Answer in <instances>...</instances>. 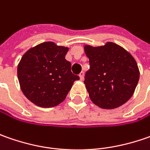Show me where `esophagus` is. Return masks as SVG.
I'll return each mask as SVG.
<instances>
[{"instance_id": "1", "label": "esophagus", "mask_w": 150, "mask_h": 150, "mask_svg": "<svg viewBox=\"0 0 150 150\" xmlns=\"http://www.w3.org/2000/svg\"><path fill=\"white\" fill-rule=\"evenodd\" d=\"M79 78H80V80H83L84 78V72H81L80 74H79Z\"/></svg>"}]
</instances>
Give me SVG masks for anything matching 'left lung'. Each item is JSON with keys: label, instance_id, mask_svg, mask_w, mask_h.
Wrapping results in <instances>:
<instances>
[{"label": "left lung", "instance_id": "1", "mask_svg": "<svg viewBox=\"0 0 150 150\" xmlns=\"http://www.w3.org/2000/svg\"><path fill=\"white\" fill-rule=\"evenodd\" d=\"M84 52L90 64L84 83L92 102L104 109L124 104L133 96L139 79L133 56L110 42L101 47L85 45Z\"/></svg>", "mask_w": 150, "mask_h": 150}]
</instances>
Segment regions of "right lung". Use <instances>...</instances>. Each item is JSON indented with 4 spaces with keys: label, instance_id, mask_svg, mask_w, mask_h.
I'll return each mask as SVG.
<instances>
[{
    "label": "right lung",
    "instance_id": "1",
    "mask_svg": "<svg viewBox=\"0 0 150 150\" xmlns=\"http://www.w3.org/2000/svg\"><path fill=\"white\" fill-rule=\"evenodd\" d=\"M68 47L46 42L22 56L17 67L21 89L26 98L42 108L58 105L66 98L79 77L71 72L65 59Z\"/></svg>",
    "mask_w": 150,
    "mask_h": 150
}]
</instances>
